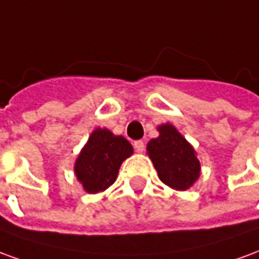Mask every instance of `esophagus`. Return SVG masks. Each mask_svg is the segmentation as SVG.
I'll list each match as a JSON object with an SVG mask.
<instances>
[{"instance_id": "esophagus-1", "label": "esophagus", "mask_w": 259, "mask_h": 259, "mask_svg": "<svg viewBox=\"0 0 259 259\" xmlns=\"http://www.w3.org/2000/svg\"><path fill=\"white\" fill-rule=\"evenodd\" d=\"M133 147H135V150L137 152H143V151H144V148H146V146H144V141H141V140L135 141Z\"/></svg>"}]
</instances>
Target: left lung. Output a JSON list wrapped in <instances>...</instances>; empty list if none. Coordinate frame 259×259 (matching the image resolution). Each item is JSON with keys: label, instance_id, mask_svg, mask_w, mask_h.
<instances>
[{"label": "left lung", "instance_id": "8db88e82", "mask_svg": "<svg viewBox=\"0 0 259 259\" xmlns=\"http://www.w3.org/2000/svg\"><path fill=\"white\" fill-rule=\"evenodd\" d=\"M159 137L147 144V151L159 179L176 190H187L200 176V161L193 147L172 124L158 127Z\"/></svg>", "mask_w": 259, "mask_h": 259}]
</instances>
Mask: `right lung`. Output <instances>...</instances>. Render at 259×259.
Wrapping results in <instances>:
<instances>
[{"label":"right lung","mask_w":259,"mask_h":259,"mask_svg":"<svg viewBox=\"0 0 259 259\" xmlns=\"http://www.w3.org/2000/svg\"><path fill=\"white\" fill-rule=\"evenodd\" d=\"M132 154L133 147L124 137L97 129L80 152L74 172L85 191H104L116 180L120 165Z\"/></svg>","instance_id":"1"}]
</instances>
